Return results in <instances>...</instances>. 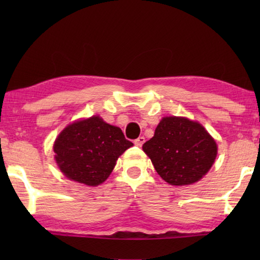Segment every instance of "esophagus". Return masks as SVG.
I'll use <instances>...</instances> for the list:
<instances>
[{
    "label": "esophagus",
    "instance_id": "esophagus-1",
    "mask_svg": "<svg viewBox=\"0 0 260 260\" xmlns=\"http://www.w3.org/2000/svg\"><path fill=\"white\" fill-rule=\"evenodd\" d=\"M144 141H146L144 136H140V138L134 140V144H135V146H138V147H141L144 143Z\"/></svg>",
    "mask_w": 260,
    "mask_h": 260
}]
</instances>
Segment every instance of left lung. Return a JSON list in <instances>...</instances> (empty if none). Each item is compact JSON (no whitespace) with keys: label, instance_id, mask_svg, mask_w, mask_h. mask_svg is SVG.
Segmentation results:
<instances>
[{"label":"left lung","instance_id":"left-lung-1","mask_svg":"<svg viewBox=\"0 0 260 260\" xmlns=\"http://www.w3.org/2000/svg\"><path fill=\"white\" fill-rule=\"evenodd\" d=\"M143 151L162 180L172 186L195 183L209 172L217 157V143L200 122L164 117Z\"/></svg>","mask_w":260,"mask_h":260}]
</instances>
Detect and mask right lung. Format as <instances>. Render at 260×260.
<instances>
[{
  "label": "right lung",
  "mask_w": 260,
  "mask_h": 260,
  "mask_svg": "<svg viewBox=\"0 0 260 260\" xmlns=\"http://www.w3.org/2000/svg\"><path fill=\"white\" fill-rule=\"evenodd\" d=\"M132 146L119 127L93 116L65 127L55 141L54 152L65 177L99 186L111 174L118 157Z\"/></svg>",
  "instance_id": "add662e5"
}]
</instances>
